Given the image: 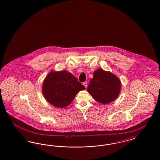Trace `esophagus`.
I'll use <instances>...</instances> for the list:
<instances>
[{"mask_svg":"<svg viewBox=\"0 0 160 160\" xmlns=\"http://www.w3.org/2000/svg\"><path fill=\"white\" fill-rule=\"evenodd\" d=\"M83 85L84 86V87L86 88H87V87H88V84H87V82H84L83 83Z\"/></svg>","mask_w":160,"mask_h":160,"instance_id":"esophagus-1","label":"esophagus"}]
</instances>
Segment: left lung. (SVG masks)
Instances as JSON below:
<instances>
[{
    "instance_id": "8db88e82",
    "label": "left lung",
    "mask_w": 160,
    "mask_h": 160,
    "mask_svg": "<svg viewBox=\"0 0 160 160\" xmlns=\"http://www.w3.org/2000/svg\"><path fill=\"white\" fill-rule=\"evenodd\" d=\"M121 90V82L115 75L101 68L96 70L88 91L98 102L107 104L115 100Z\"/></svg>"
}]
</instances>
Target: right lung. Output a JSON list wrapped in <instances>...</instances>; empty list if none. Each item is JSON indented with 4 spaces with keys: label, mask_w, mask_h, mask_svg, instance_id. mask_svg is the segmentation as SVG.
Returning a JSON list of instances; mask_svg holds the SVG:
<instances>
[{
    "label": "right lung",
    "mask_w": 160,
    "mask_h": 160,
    "mask_svg": "<svg viewBox=\"0 0 160 160\" xmlns=\"http://www.w3.org/2000/svg\"><path fill=\"white\" fill-rule=\"evenodd\" d=\"M85 87L67 71H52L44 80L42 92L45 99L53 106L64 108L70 105L78 92Z\"/></svg>",
    "instance_id": "add662e5"
}]
</instances>
